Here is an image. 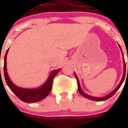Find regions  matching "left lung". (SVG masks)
Here are the masks:
<instances>
[{
    "label": "left lung",
    "mask_w": 128,
    "mask_h": 128,
    "mask_svg": "<svg viewBox=\"0 0 128 128\" xmlns=\"http://www.w3.org/2000/svg\"><path fill=\"white\" fill-rule=\"evenodd\" d=\"M119 45V47L120 48V50H121V52H122V56H123V64H124V72H123V75H122V78H121V81H120V84H118V86H117L116 88L114 89L113 91H112V92L110 93L108 95H106L105 96H103V97H95V96H90V95H87V94H86V93H84L83 92V90H82V88H81L80 87V82H79V80H78V77H77V75L76 74V73L74 74L75 75V77H76V78H77V86H78V91H79L80 94H81V95H82L83 96H84L85 98H87L88 99H90V100H94V101H98V102H100V101H104V100H107V99L110 98V97H112V96H113V95H114V94H115L117 90H118V89L120 88V87H121V86L122 85V82H123L124 80V77H125V74H126V64H125V61H124V56H123V53H122V50H121V46H120V44Z\"/></svg>",
    "instance_id": "1"
}]
</instances>
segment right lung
<instances>
[{
    "instance_id": "1",
    "label": "right lung",
    "mask_w": 128,
    "mask_h": 128,
    "mask_svg": "<svg viewBox=\"0 0 128 128\" xmlns=\"http://www.w3.org/2000/svg\"><path fill=\"white\" fill-rule=\"evenodd\" d=\"M8 49L6 52L4 57V72L5 79L7 86L12 90L13 93L22 101L26 103H34L41 101L46 97L51 92L52 89V80L55 76L60 71V69L51 71L50 76L46 82L41 86L36 88H22L15 86L9 78L7 69V55Z\"/></svg>"
}]
</instances>
